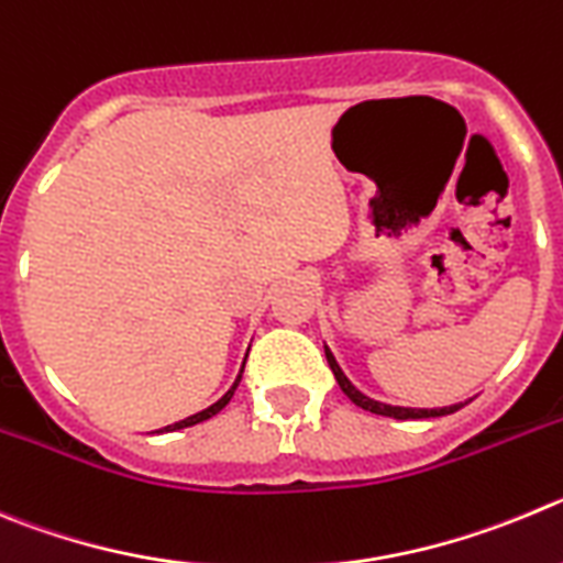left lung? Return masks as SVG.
Here are the masks:
<instances>
[{"label": "left lung", "instance_id": "1", "mask_svg": "<svg viewBox=\"0 0 563 563\" xmlns=\"http://www.w3.org/2000/svg\"><path fill=\"white\" fill-rule=\"evenodd\" d=\"M324 355H328V364H330V369H333L335 380H339L341 391H344L346 397H350V400L355 402V406L364 408V411H369V413H377V417H391V419H430V417H448V413H455V411H459L461 406H464V402H461V406L433 408V411H428V408H422V411H419V408H394V406H383V402H375V400H369V397H364V394H361L358 388L353 386V383L346 380L344 372L339 369V364H335L333 353H330L328 346H324Z\"/></svg>", "mask_w": 563, "mask_h": 563}]
</instances>
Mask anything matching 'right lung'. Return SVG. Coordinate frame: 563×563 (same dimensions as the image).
Instances as JSON below:
<instances>
[{
    "instance_id": "1",
    "label": "right lung",
    "mask_w": 563,
    "mask_h": 563,
    "mask_svg": "<svg viewBox=\"0 0 563 563\" xmlns=\"http://www.w3.org/2000/svg\"><path fill=\"white\" fill-rule=\"evenodd\" d=\"M241 372H244V369H241ZM239 383H241V375H239V380H235V383H233V388H230V391H228V394H224V397H222V400H219V402H217V406H210V408H205V411L194 413V417L183 419V422H175V424H169V428H163V430H166V433H169V430L191 428V424H197V422H205V419H210V417H217V413H219V411H222V408H224V406H228V402H230V397H233V391H235V386H239Z\"/></svg>"
}]
</instances>
